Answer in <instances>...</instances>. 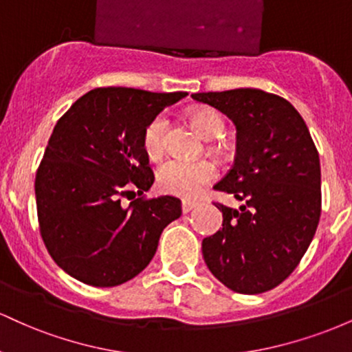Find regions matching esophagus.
<instances>
[{"label": "esophagus", "instance_id": "34e87169", "mask_svg": "<svg viewBox=\"0 0 352 352\" xmlns=\"http://www.w3.org/2000/svg\"><path fill=\"white\" fill-rule=\"evenodd\" d=\"M197 205H199V201H195V200H182V212L184 213L192 212Z\"/></svg>", "mask_w": 352, "mask_h": 352}]
</instances>
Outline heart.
<instances>
[{
	"label": "heart",
	"instance_id": "obj_1",
	"mask_svg": "<svg viewBox=\"0 0 352 352\" xmlns=\"http://www.w3.org/2000/svg\"><path fill=\"white\" fill-rule=\"evenodd\" d=\"M192 120L207 139H215L225 129L223 119L212 109H199L192 114ZM165 129L167 120L164 116H157L145 127L144 151L151 159H159L165 151ZM215 177L217 167L212 160L172 157L157 170V185L168 195L193 199Z\"/></svg>",
	"mask_w": 352,
	"mask_h": 352
}]
</instances>
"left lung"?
Returning <instances> with one entry per match:
<instances>
[{
  "mask_svg": "<svg viewBox=\"0 0 352 352\" xmlns=\"http://www.w3.org/2000/svg\"><path fill=\"white\" fill-rule=\"evenodd\" d=\"M236 127L233 167L213 188L243 201L215 204L223 223L201 253L217 280L258 294L283 283L301 261L321 217V167L308 127L286 99L260 89L197 92Z\"/></svg>",
  "mask_w": 352,
  "mask_h": 352,
  "instance_id": "8db88e82",
  "label": "left lung"
}]
</instances>
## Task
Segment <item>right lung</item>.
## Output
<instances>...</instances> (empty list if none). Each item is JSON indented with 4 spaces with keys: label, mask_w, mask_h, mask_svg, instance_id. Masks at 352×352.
Returning a JSON list of instances; mask_svg holds the SVG:
<instances>
[{
    "label": "right lung",
    "mask_w": 352,
    "mask_h": 352,
    "mask_svg": "<svg viewBox=\"0 0 352 352\" xmlns=\"http://www.w3.org/2000/svg\"><path fill=\"white\" fill-rule=\"evenodd\" d=\"M185 96L92 89L54 125L36 173V205L44 245L72 278L98 288L132 280L182 215L175 197H142L153 184L142 139L148 122ZM134 186L140 199L120 204Z\"/></svg>",
    "instance_id": "add662e5"
}]
</instances>
